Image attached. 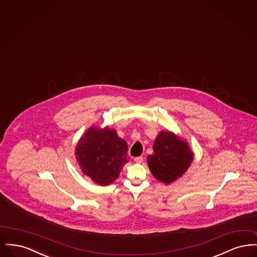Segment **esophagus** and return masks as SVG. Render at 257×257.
Wrapping results in <instances>:
<instances>
[{
    "instance_id": "34e87169",
    "label": "esophagus",
    "mask_w": 257,
    "mask_h": 257,
    "mask_svg": "<svg viewBox=\"0 0 257 257\" xmlns=\"http://www.w3.org/2000/svg\"><path fill=\"white\" fill-rule=\"evenodd\" d=\"M134 161L136 163H139V164H141V163H143L144 162V157L143 156H139V157H136L134 158Z\"/></svg>"
}]
</instances>
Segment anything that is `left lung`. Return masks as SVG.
Returning a JSON list of instances; mask_svg holds the SVG:
<instances>
[{"instance_id":"obj_1","label":"left lung","mask_w":257,"mask_h":257,"mask_svg":"<svg viewBox=\"0 0 257 257\" xmlns=\"http://www.w3.org/2000/svg\"><path fill=\"white\" fill-rule=\"evenodd\" d=\"M147 157L149 170L161 182L170 184L180 177L193 161V152L182 140L171 132H161Z\"/></svg>"}]
</instances>
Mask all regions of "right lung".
Returning a JSON list of instances; mask_svg holds the SVG:
<instances>
[{
    "label": "right lung",
    "mask_w": 257,
    "mask_h": 257,
    "mask_svg": "<svg viewBox=\"0 0 257 257\" xmlns=\"http://www.w3.org/2000/svg\"><path fill=\"white\" fill-rule=\"evenodd\" d=\"M127 143L115 130L91 127L76 147V158L82 171L95 183L109 185L128 162Z\"/></svg>",
    "instance_id": "right-lung-1"
}]
</instances>
